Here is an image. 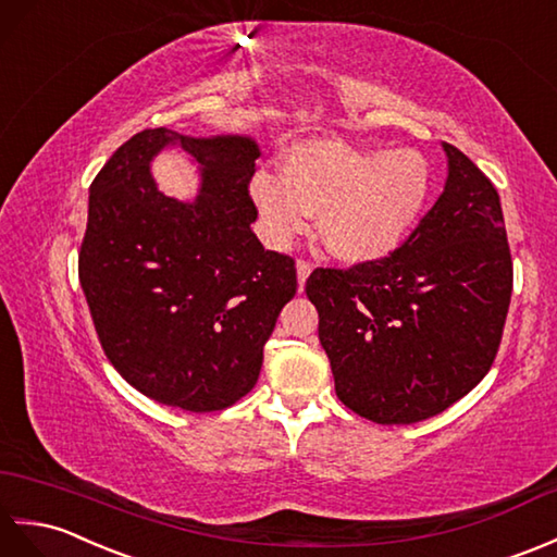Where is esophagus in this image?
Segmentation results:
<instances>
[{"label": "esophagus", "mask_w": 557, "mask_h": 557, "mask_svg": "<svg viewBox=\"0 0 557 557\" xmlns=\"http://www.w3.org/2000/svg\"><path fill=\"white\" fill-rule=\"evenodd\" d=\"M298 283H300V288L305 286V281L310 278V274H312V262H307V259H298Z\"/></svg>", "instance_id": "esophagus-1"}]
</instances>
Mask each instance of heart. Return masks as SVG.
Instances as JSON below:
<instances>
[{"mask_svg": "<svg viewBox=\"0 0 557 557\" xmlns=\"http://www.w3.org/2000/svg\"><path fill=\"white\" fill-rule=\"evenodd\" d=\"M431 169L414 150H362L343 140L295 145L286 174L257 171L250 193L269 240L288 245L319 219L324 250L348 264L388 257L422 216Z\"/></svg>", "mask_w": 557, "mask_h": 557, "instance_id": "obj_1", "label": "heart"}]
</instances>
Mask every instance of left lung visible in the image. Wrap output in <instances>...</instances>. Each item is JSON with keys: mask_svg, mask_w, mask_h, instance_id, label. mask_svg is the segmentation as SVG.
Segmentation results:
<instances>
[{"mask_svg": "<svg viewBox=\"0 0 557 557\" xmlns=\"http://www.w3.org/2000/svg\"><path fill=\"white\" fill-rule=\"evenodd\" d=\"M448 181L405 243L376 262L314 269L338 400L376 424H414L448 410L488 374L512 295V257L498 190L443 143Z\"/></svg>", "mask_w": 557, "mask_h": 557, "instance_id": "left-lung-1", "label": "left lung"}]
</instances>
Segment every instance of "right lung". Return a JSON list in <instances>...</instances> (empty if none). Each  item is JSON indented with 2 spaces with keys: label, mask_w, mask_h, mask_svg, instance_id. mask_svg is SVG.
Returning <instances> with one entry per match:
<instances>
[{
  "label": "right lung",
  "mask_w": 557,
  "mask_h": 557,
  "mask_svg": "<svg viewBox=\"0 0 557 557\" xmlns=\"http://www.w3.org/2000/svg\"><path fill=\"white\" fill-rule=\"evenodd\" d=\"M181 144L203 171L195 203L159 194L153 154ZM259 147L240 135L135 133L90 185L78 278L107 360L135 391L188 412L250 393L264 343L295 290L293 257L250 224Z\"/></svg>",
  "instance_id": "add662e5"
}]
</instances>
